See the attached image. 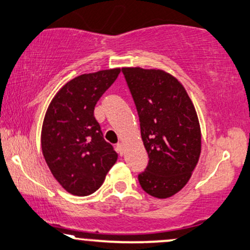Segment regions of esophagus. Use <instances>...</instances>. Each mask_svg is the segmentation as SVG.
<instances>
[{"label":"esophagus","instance_id":"1","mask_svg":"<svg viewBox=\"0 0 250 250\" xmlns=\"http://www.w3.org/2000/svg\"><path fill=\"white\" fill-rule=\"evenodd\" d=\"M116 147H117V152H118L120 155H123V153H124V145L122 143H118Z\"/></svg>","mask_w":250,"mask_h":250}]
</instances>
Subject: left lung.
Instances as JSON below:
<instances>
[{
  "label": "left lung",
  "mask_w": 250,
  "mask_h": 250,
  "mask_svg": "<svg viewBox=\"0 0 250 250\" xmlns=\"http://www.w3.org/2000/svg\"><path fill=\"white\" fill-rule=\"evenodd\" d=\"M140 122L148 165L138 180L147 193L174 196L190 180L202 149L195 106L177 79L161 69L122 68Z\"/></svg>",
  "instance_id": "left-lung-1"
}]
</instances>
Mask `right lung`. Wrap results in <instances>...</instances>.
I'll use <instances>...</instances> for the list:
<instances>
[{
	"label": "right lung",
	"instance_id": "obj_1",
	"mask_svg": "<svg viewBox=\"0 0 250 250\" xmlns=\"http://www.w3.org/2000/svg\"><path fill=\"white\" fill-rule=\"evenodd\" d=\"M120 68L82 74L67 82L48 105L42 150L55 180L74 196H89L103 184L118 154L103 138L95 105Z\"/></svg>",
	"mask_w": 250,
	"mask_h": 250
}]
</instances>
